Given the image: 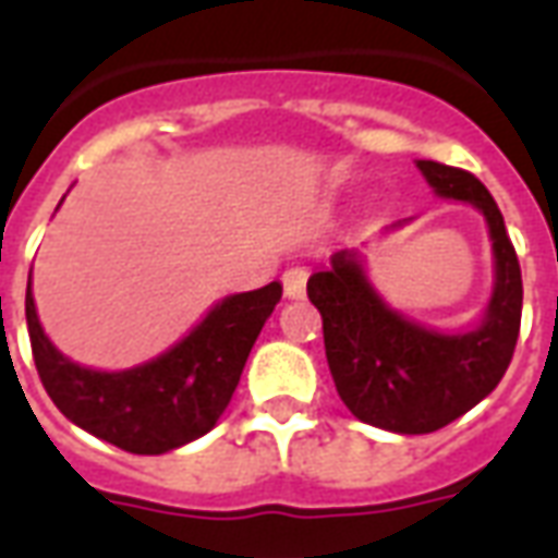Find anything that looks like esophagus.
I'll use <instances>...</instances> for the list:
<instances>
[{
	"mask_svg": "<svg viewBox=\"0 0 558 558\" xmlns=\"http://www.w3.org/2000/svg\"><path fill=\"white\" fill-rule=\"evenodd\" d=\"M283 292H287V299H304V292H307V268H287L283 271Z\"/></svg>",
	"mask_w": 558,
	"mask_h": 558,
	"instance_id": "34e87169",
	"label": "esophagus"
}]
</instances>
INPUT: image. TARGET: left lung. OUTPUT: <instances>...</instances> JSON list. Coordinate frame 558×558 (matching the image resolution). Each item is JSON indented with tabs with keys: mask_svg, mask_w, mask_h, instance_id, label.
Segmentation results:
<instances>
[{
	"mask_svg": "<svg viewBox=\"0 0 558 558\" xmlns=\"http://www.w3.org/2000/svg\"><path fill=\"white\" fill-rule=\"evenodd\" d=\"M418 170L436 194L472 203L487 218L496 287L478 328L439 335L400 316L376 295L352 251L307 280L340 400L359 421L391 433L439 430L487 398L511 364L523 311L520 263L490 191L439 160H418Z\"/></svg>",
	"mask_w": 558,
	"mask_h": 558,
	"instance_id": "1",
	"label": "left lung"
}]
</instances>
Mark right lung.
Wrapping results in <instances>:
<instances>
[{
	"mask_svg": "<svg viewBox=\"0 0 558 558\" xmlns=\"http://www.w3.org/2000/svg\"><path fill=\"white\" fill-rule=\"evenodd\" d=\"M280 292L275 280L263 290L230 295L155 362L104 374L80 367L47 340L35 314L29 275L32 359L47 395L68 421L131 454H163L218 424Z\"/></svg>",
	"mask_w": 558,
	"mask_h": 558,
	"instance_id": "obj_1",
	"label": "right lung"
}]
</instances>
